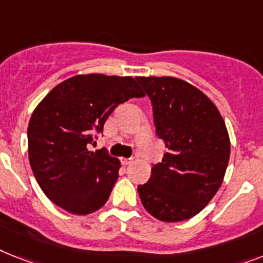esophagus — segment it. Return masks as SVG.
<instances>
[{
  "mask_svg": "<svg viewBox=\"0 0 263 263\" xmlns=\"http://www.w3.org/2000/svg\"><path fill=\"white\" fill-rule=\"evenodd\" d=\"M132 161H133V158H123V157L121 158V162H122V165H125V166L129 165Z\"/></svg>",
  "mask_w": 263,
  "mask_h": 263,
  "instance_id": "34e87169",
  "label": "esophagus"
}]
</instances>
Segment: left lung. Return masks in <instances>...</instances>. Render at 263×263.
<instances>
[{"label":"left lung","mask_w":263,"mask_h":263,"mask_svg":"<svg viewBox=\"0 0 263 263\" xmlns=\"http://www.w3.org/2000/svg\"><path fill=\"white\" fill-rule=\"evenodd\" d=\"M153 106L156 134L168 153L138 185L145 210L161 222L192 218L211 201L223 183L230 138L211 99L172 77H138Z\"/></svg>","instance_id":"8db88e82"}]
</instances>
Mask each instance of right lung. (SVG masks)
Here are the masks:
<instances>
[{
    "label": "right lung",
    "instance_id": "right-lung-1",
    "mask_svg": "<svg viewBox=\"0 0 263 263\" xmlns=\"http://www.w3.org/2000/svg\"><path fill=\"white\" fill-rule=\"evenodd\" d=\"M144 95L132 77L102 73L77 75L49 91L28 125L30 168L49 200L77 215L105 204L121 162L87 147L119 103Z\"/></svg>",
    "mask_w": 263,
    "mask_h": 263
}]
</instances>
